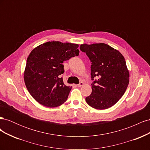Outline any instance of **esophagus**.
<instances>
[{"instance_id": "1", "label": "esophagus", "mask_w": 150, "mask_h": 150, "mask_svg": "<svg viewBox=\"0 0 150 150\" xmlns=\"http://www.w3.org/2000/svg\"><path fill=\"white\" fill-rule=\"evenodd\" d=\"M83 85H84V83L83 82H80L79 84H77V86H78V87H81V86H83Z\"/></svg>"}]
</instances>
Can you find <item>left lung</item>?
Returning <instances> with one entry per match:
<instances>
[{"instance_id":"8db88e82","label":"left lung","mask_w":150,"mask_h":150,"mask_svg":"<svg viewBox=\"0 0 150 150\" xmlns=\"http://www.w3.org/2000/svg\"><path fill=\"white\" fill-rule=\"evenodd\" d=\"M80 49L86 52L91 62V75L92 93L86 98L90 106L106 110L120 100L129 84V71L125 57L120 51L104 43L81 44Z\"/></svg>"}]
</instances>
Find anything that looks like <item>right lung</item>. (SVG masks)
I'll return each instance as SVG.
<instances>
[{
  "instance_id": "add662e5",
  "label": "right lung",
  "mask_w": 150,
  "mask_h": 150,
  "mask_svg": "<svg viewBox=\"0 0 150 150\" xmlns=\"http://www.w3.org/2000/svg\"><path fill=\"white\" fill-rule=\"evenodd\" d=\"M79 45L59 41L47 42L35 47L27 59L24 82L32 96L49 108L61 106L67 99L71 86L64 84L62 63L78 56Z\"/></svg>"
}]
</instances>
